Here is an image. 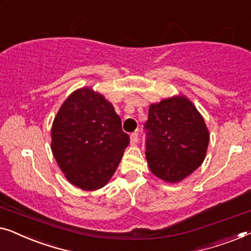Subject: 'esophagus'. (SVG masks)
Returning <instances> with one entry per match:
<instances>
[{
  "mask_svg": "<svg viewBox=\"0 0 251 251\" xmlns=\"http://www.w3.org/2000/svg\"><path fill=\"white\" fill-rule=\"evenodd\" d=\"M137 141H139V133L134 132L130 134V143L135 144V143H137Z\"/></svg>",
  "mask_w": 251,
  "mask_h": 251,
  "instance_id": "obj_1",
  "label": "esophagus"
}]
</instances>
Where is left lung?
I'll list each match as a JSON object with an SVG mask.
<instances>
[{
	"label": "left lung",
	"instance_id": "8db88e82",
	"mask_svg": "<svg viewBox=\"0 0 251 251\" xmlns=\"http://www.w3.org/2000/svg\"><path fill=\"white\" fill-rule=\"evenodd\" d=\"M144 129L148 165L162 181L181 182L204 160L209 132L188 98L173 97L151 104Z\"/></svg>",
	"mask_w": 251,
	"mask_h": 251
}]
</instances>
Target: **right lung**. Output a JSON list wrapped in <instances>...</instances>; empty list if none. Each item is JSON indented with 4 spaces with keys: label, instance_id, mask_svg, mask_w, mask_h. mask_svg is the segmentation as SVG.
<instances>
[{
    "label": "right lung",
    "instance_id": "add662e5",
    "mask_svg": "<svg viewBox=\"0 0 251 251\" xmlns=\"http://www.w3.org/2000/svg\"><path fill=\"white\" fill-rule=\"evenodd\" d=\"M51 139L52 153L66 178L86 191L107 184L129 144L114 105L90 87L73 92L63 102Z\"/></svg>",
    "mask_w": 251,
    "mask_h": 251
}]
</instances>
